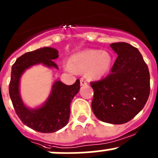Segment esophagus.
Returning <instances> with one entry per match:
<instances>
[{
	"label": "esophagus",
	"mask_w": 158,
	"mask_h": 158,
	"mask_svg": "<svg viewBox=\"0 0 158 158\" xmlns=\"http://www.w3.org/2000/svg\"><path fill=\"white\" fill-rule=\"evenodd\" d=\"M87 83L85 81H84V80H82V79L81 80V86H85V85H87Z\"/></svg>",
	"instance_id": "esophagus-1"
}]
</instances>
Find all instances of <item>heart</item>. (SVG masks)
Wrapping results in <instances>:
<instances>
[{
	"mask_svg": "<svg viewBox=\"0 0 158 158\" xmlns=\"http://www.w3.org/2000/svg\"><path fill=\"white\" fill-rule=\"evenodd\" d=\"M112 61L111 55L107 51L86 50L71 57L67 69L77 73L84 72V77L87 80L98 81L109 72Z\"/></svg>",
	"mask_w": 158,
	"mask_h": 158,
	"instance_id": "heart-1",
	"label": "heart"
}]
</instances>
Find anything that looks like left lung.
<instances>
[{"label": "left lung", "mask_w": 158, "mask_h": 158, "mask_svg": "<svg viewBox=\"0 0 158 158\" xmlns=\"http://www.w3.org/2000/svg\"><path fill=\"white\" fill-rule=\"evenodd\" d=\"M110 47L118 57L107 77L90 82L94 92L91 107L101 121L121 124L144 107L150 94V74L137 48L124 42Z\"/></svg>", "instance_id": "obj_1"}]
</instances>
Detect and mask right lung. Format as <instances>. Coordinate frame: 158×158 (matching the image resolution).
<instances>
[{"instance_id":"1","label":"right lung","mask_w":158,"mask_h":158,"mask_svg":"<svg viewBox=\"0 0 158 158\" xmlns=\"http://www.w3.org/2000/svg\"><path fill=\"white\" fill-rule=\"evenodd\" d=\"M58 57L57 49L44 47L18 57L11 68L9 94L15 112L23 124L41 133L57 131L68 124L71 101L80 90L79 79L72 85H66L60 81H54L48 99L35 108L28 107L23 101L20 82L26 70L34 65L41 64L48 68L58 69L53 61Z\"/></svg>"}]
</instances>
